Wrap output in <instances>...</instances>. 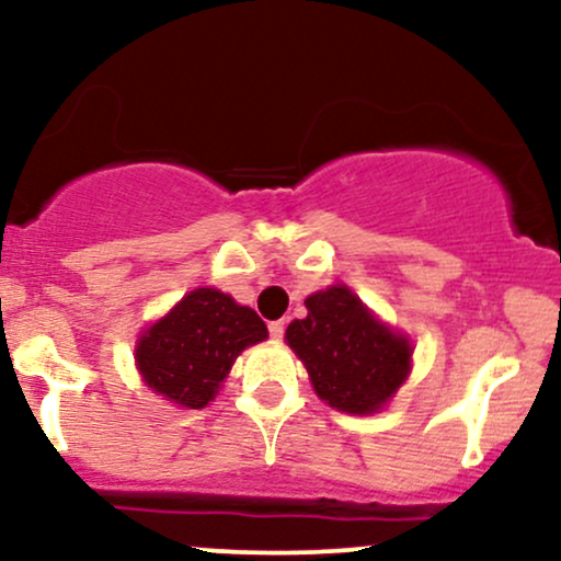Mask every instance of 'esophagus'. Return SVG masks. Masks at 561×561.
Wrapping results in <instances>:
<instances>
[{"instance_id":"34e87169","label":"esophagus","mask_w":561,"mask_h":561,"mask_svg":"<svg viewBox=\"0 0 561 561\" xmlns=\"http://www.w3.org/2000/svg\"><path fill=\"white\" fill-rule=\"evenodd\" d=\"M285 327H287L285 319H282V321H272V324H268V334H272V340H282V337H285Z\"/></svg>"}]
</instances>
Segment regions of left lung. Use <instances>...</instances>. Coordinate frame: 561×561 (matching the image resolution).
Listing matches in <instances>:
<instances>
[{"label":"left lung","mask_w":561,"mask_h":561,"mask_svg":"<svg viewBox=\"0 0 561 561\" xmlns=\"http://www.w3.org/2000/svg\"><path fill=\"white\" fill-rule=\"evenodd\" d=\"M306 308L308 317L295 319L285 337L317 396L345 414H375L409 377V337L382 324L345 285L308 295Z\"/></svg>","instance_id":"left-lung-1"}]
</instances>
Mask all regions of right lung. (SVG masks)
<instances>
[{
    "label": "right lung",
    "instance_id": "obj_1",
    "mask_svg": "<svg viewBox=\"0 0 561 561\" xmlns=\"http://www.w3.org/2000/svg\"><path fill=\"white\" fill-rule=\"evenodd\" d=\"M266 337L253 308L216 287H197L141 334L134 358L147 388L182 409H205L234 358Z\"/></svg>",
    "mask_w": 561,
    "mask_h": 561
}]
</instances>
